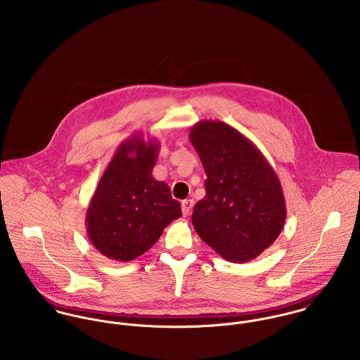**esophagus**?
<instances>
[{"label": "esophagus", "mask_w": 360, "mask_h": 360, "mask_svg": "<svg viewBox=\"0 0 360 360\" xmlns=\"http://www.w3.org/2000/svg\"><path fill=\"white\" fill-rule=\"evenodd\" d=\"M193 206H194V201L193 200H186L181 202V210H183V214L184 216H188L193 210Z\"/></svg>", "instance_id": "34e87169"}]
</instances>
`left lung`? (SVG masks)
Returning <instances> with one entry per match:
<instances>
[{
	"instance_id": "obj_1",
	"label": "left lung",
	"mask_w": 360,
	"mask_h": 360,
	"mask_svg": "<svg viewBox=\"0 0 360 360\" xmlns=\"http://www.w3.org/2000/svg\"><path fill=\"white\" fill-rule=\"evenodd\" d=\"M190 141L206 173L205 198L193 212L195 231L229 262L259 257L280 236L287 216L274 169L251 140L219 120L195 123Z\"/></svg>"
}]
</instances>
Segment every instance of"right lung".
<instances>
[{
    "instance_id": "obj_1",
    "label": "right lung",
    "mask_w": 360,
    "mask_h": 360,
    "mask_svg": "<svg viewBox=\"0 0 360 360\" xmlns=\"http://www.w3.org/2000/svg\"><path fill=\"white\" fill-rule=\"evenodd\" d=\"M158 153L156 140L137 133L106 166L86 213L89 238L103 257L129 262L143 255L181 216L169 186L153 177Z\"/></svg>"
}]
</instances>
